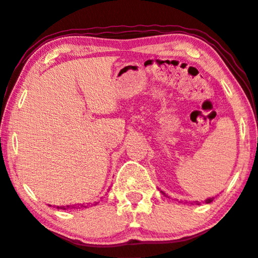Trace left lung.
<instances>
[{
    "label": "left lung",
    "mask_w": 258,
    "mask_h": 258,
    "mask_svg": "<svg viewBox=\"0 0 258 258\" xmlns=\"http://www.w3.org/2000/svg\"><path fill=\"white\" fill-rule=\"evenodd\" d=\"M162 194H164V192H162ZM213 200H214V197H210V198H207V200L206 201H204V203H212V202H213ZM191 204H197V206H200V204H201V202H198V201H196V202H192V203Z\"/></svg>",
    "instance_id": "8db88e82"
}]
</instances>
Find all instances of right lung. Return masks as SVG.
<instances>
[{
    "mask_svg": "<svg viewBox=\"0 0 258 258\" xmlns=\"http://www.w3.org/2000/svg\"><path fill=\"white\" fill-rule=\"evenodd\" d=\"M98 202H95L94 204H76V206H66V207H57V209H63V210H67V209H83V208H88V207H91V206H96Z\"/></svg>",
    "mask_w": 258,
    "mask_h": 258,
    "instance_id": "right-lung-1",
    "label": "right lung"
}]
</instances>
